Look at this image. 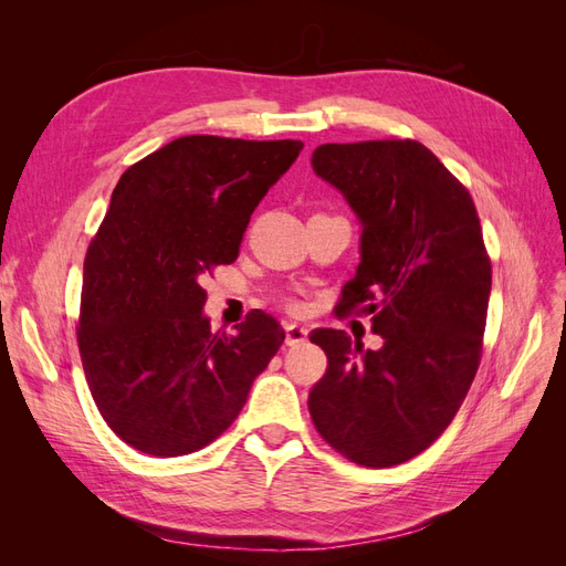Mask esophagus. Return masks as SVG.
I'll return each instance as SVG.
<instances>
[{
	"label": "esophagus",
	"mask_w": 566,
	"mask_h": 566,
	"mask_svg": "<svg viewBox=\"0 0 566 566\" xmlns=\"http://www.w3.org/2000/svg\"><path fill=\"white\" fill-rule=\"evenodd\" d=\"M306 335H310V331H306L304 325L285 323V339H287V345H302V342H306Z\"/></svg>",
	"instance_id": "esophagus-1"
}]
</instances>
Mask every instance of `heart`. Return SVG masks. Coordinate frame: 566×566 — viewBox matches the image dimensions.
I'll return each mask as SVG.
<instances>
[{"mask_svg":"<svg viewBox=\"0 0 566 566\" xmlns=\"http://www.w3.org/2000/svg\"><path fill=\"white\" fill-rule=\"evenodd\" d=\"M293 306H295V304H293Z\"/></svg>","mask_w":566,"mask_h":566,"instance_id":"b5f03b06","label":"heart"}]
</instances>
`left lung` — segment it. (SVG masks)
Here are the masks:
<instances>
[{"label": "left lung", "instance_id": "1", "mask_svg": "<svg viewBox=\"0 0 566 566\" xmlns=\"http://www.w3.org/2000/svg\"><path fill=\"white\" fill-rule=\"evenodd\" d=\"M314 172L361 219V264L337 310L370 316L385 345L345 331L312 342L328 368L310 391L318 434L364 468H391L441 437L482 361L491 260L474 200L413 139L323 144Z\"/></svg>", "mask_w": 566, "mask_h": 566}]
</instances>
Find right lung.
Masks as SVG:
<instances>
[{
	"label": "right lung",
	"mask_w": 566,
	"mask_h": 566,
	"mask_svg": "<svg viewBox=\"0 0 566 566\" xmlns=\"http://www.w3.org/2000/svg\"><path fill=\"white\" fill-rule=\"evenodd\" d=\"M302 146L191 134L119 177L84 256L77 347L101 418L132 449L208 447L283 345L264 312L212 333L202 279L235 262L250 214Z\"/></svg>",
	"instance_id": "1"
}]
</instances>
